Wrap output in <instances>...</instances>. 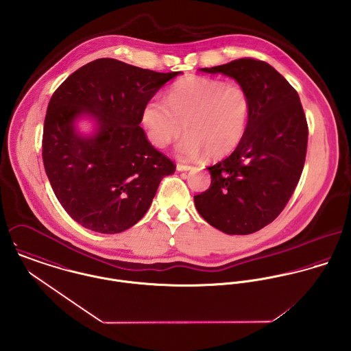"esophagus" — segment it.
<instances>
[{"label":"esophagus","mask_w":351,"mask_h":351,"mask_svg":"<svg viewBox=\"0 0 351 351\" xmlns=\"http://www.w3.org/2000/svg\"><path fill=\"white\" fill-rule=\"evenodd\" d=\"M189 169H191V166H188V165L177 163V170H178V171H186V170H189Z\"/></svg>","instance_id":"34e87169"}]
</instances>
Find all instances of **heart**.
<instances>
[{"label": "heart", "instance_id": "1", "mask_svg": "<svg viewBox=\"0 0 351 351\" xmlns=\"http://www.w3.org/2000/svg\"><path fill=\"white\" fill-rule=\"evenodd\" d=\"M251 100L239 84L219 78L189 77L176 82L166 102L152 97L142 110V124L151 143L165 149L186 130L178 151L185 159L206 154L212 159L230 155L243 141Z\"/></svg>", "mask_w": 351, "mask_h": 351}]
</instances>
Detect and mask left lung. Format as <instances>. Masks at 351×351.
Wrapping results in <instances>:
<instances>
[{"label":"left lung","mask_w":351,"mask_h":351,"mask_svg":"<svg viewBox=\"0 0 351 351\" xmlns=\"http://www.w3.org/2000/svg\"><path fill=\"white\" fill-rule=\"evenodd\" d=\"M242 85L251 100L241 145L209 166L210 185L195 196L201 216L231 235H249L270 224L285 208L300 180L308 124L295 88L269 63L241 58L201 69Z\"/></svg>","instance_id":"1"}]
</instances>
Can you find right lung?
I'll return each mask as SVG.
<instances>
[{
	"label": "right lung",
	"mask_w": 351,
	"mask_h": 351,
	"mask_svg": "<svg viewBox=\"0 0 351 351\" xmlns=\"http://www.w3.org/2000/svg\"><path fill=\"white\" fill-rule=\"evenodd\" d=\"M180 71L156 73L101 58L80 67L53 92L43 128L42 156L52 191L81 226L117 234L150 208L174 162L146 136V102ZM90 114L99 123L92 138L80 137L73 120Z\"/></svg>",
	"instance_id": "1"
}]
</instances>
